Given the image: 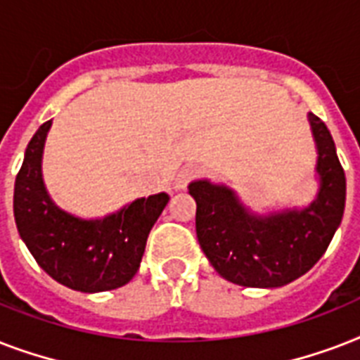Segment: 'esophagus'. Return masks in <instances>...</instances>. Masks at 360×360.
<instances>
[{
	"instance_id": "esophagus-1",
	"label": "esophagus",
	"mask_w": 360,
	"mask_h": 360,
	"mask_svg": "<svg viewBox=\"0 0 360 360\" xmlns=\"http://www.w3.org/2000/svg\"><path fill=\"white\" fill-rule=\"evenodd\" d=\"M196 175H198L196 166H192V164H188V166H183V168L179 169L177 177H175V191H185L186 186H188V183H191V181L194 179Z\"/></svg>"
}]
</instances>
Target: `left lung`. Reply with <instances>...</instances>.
I'll use <instances>...</instances> for the list:
<instances>
[{"label": "left lung", "instance_id": "obj_1", "mask_svg": "<svg viewBox=\"0 0 360 360\" xmlns=\"http://www.w3.org/2000/svg\"><path fill=\"white\" fill-rule=\"evenodd\" d=\"M318 151V194L307 207L256 213L222 183L196 179V236L214 271L245 288H280L318 263L346 207V175L325 123L308 114Z\"/></svg>", "mask_w": 360, "mask_h": 360}]
</instances>
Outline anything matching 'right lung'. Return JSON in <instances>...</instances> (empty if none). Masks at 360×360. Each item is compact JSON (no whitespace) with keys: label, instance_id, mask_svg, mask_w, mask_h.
I'll return each instance as SVG.
<instances>
[{"label":"right lung","instance_id":"obj_1","mask_svg":"<svg viewBox=\"0 0 360 360\" xmlns=\"http://www.w3.org/2000/svg\"><path fill=\"white\" fill-rule=\"evenodd\" d=\"M52 121L39 127L14 181V220L22 240L56 282L84 293L121 288L140 269L149 231L169 202L166 192L138 198L101 219L65 211L48 194L42 153Z\"/></svg>","mask_w":360,"mask_h":360}]
</instances>
